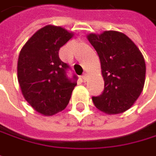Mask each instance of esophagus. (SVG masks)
<instances>
[{"instance_id":"1","label":"esophagus","mask_w":156,"mask_h":156,"mask_svg":"<svg viewBox=\"0 0 156 156\" xmlns=\"http://www.w3.org/2000/svg\"><path fill=\"white\" fill-rule=\"evenodd\" d=\"M87 78H88V75H87V73H84L83 74V76H82V78H83V80L86 82L87 80Z\"/></svg>"}]
</instances>
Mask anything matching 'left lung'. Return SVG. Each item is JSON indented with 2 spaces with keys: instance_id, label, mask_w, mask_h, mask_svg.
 <instances>
[{
  "instance_id": "obj_1",
  "label": "left lung",
  "mask_w": 156,
  "mask_h": 156,
  "mask_svg": "<svg viewBox=\"0 0 156 156\" xmlns=\"http://www.w3.org/2000/svg\"><path fill=\"white\" fill-rule=\"evenodd\" d=\"M87 37L98 53L105 81L102 94L92 97L94 105L108 114L126 112L144 88V56L130 38L118 31L92 33Z\"/></svg>"
}]
</instances>
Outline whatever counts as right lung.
Masks as SVG:
<instances>
[{"mask_svg": "<svg viewBox=\"0 0 156 156\" xmlns=\"http://www.w3.org/2000/svg\"><path fill=\"white\" fill-rule=\"evenodd\" d=\"M73 36L62 27L47 25L24 44L18 60V80L24 98L37 112L51 116L68 105L77 77H67L69 65L59 50Z\"/></svg>", "mask_w": 156, "mask_h": 156, "instance_id": "right-lung-1", "label": "right lung"}]
</instances>
